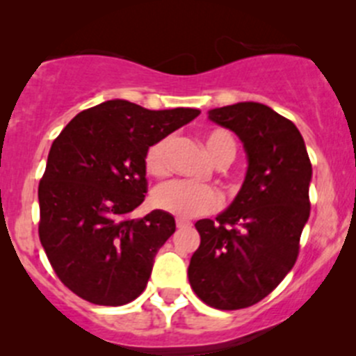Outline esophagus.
<instances>
[{"label": "esophagus", "instance_id": "34e87169", "mask_svg": "<svg viewBox=\"0 0 356 356\" xmlns=\"http://www.w3.org/2000/svg\"><path fill=\"white\" fill-rule=\"evenodd\" d=\"M189 227H191V221H188V219H182V218L177 219L179 230H182V228H189Z\"/></svg>", "mask_w": 356, "mask_h": 356}]
</instances>
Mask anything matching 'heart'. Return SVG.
I'll return each mask as SVG.
<instances>
[{
    "instance_id": "b5f03b06",
    "label": "heart",
    "mask_w": 356,
    "mask_h": 356,
    "mask_svg": "<svg viewBox=\"0 0 356 356\" xmlns=\"http://www.w3.org/2000/svg\"><path fill=\"white\" fill-rule=\"evenodd\" d=\"M170 138H161L154 142L145 152V168L151 175H163L168 170V147ZM205 149L212 161L219 163L223 159H234L237 152L232 133L227 129H214L205 135ZM152 204L158 209L177 218L189 219L197 216L209 214L221 205V197L212 186L200 182L174 179L159 184L152 191Z\"/></svg>"
}]
</instances>
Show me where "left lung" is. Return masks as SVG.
Returning <instances> with one entry per match:
<instances>
[{"label": "left lung", "instance_id": "1", "mask_svg": "<svg viewBox=\"0 0 356 356\" xmlns=\"http://www.w3.org/2000/svg\"><path fill=\"white\" fill-rule=\"evenodd\" d=\"M209 119L237 135L248 172L216 221L195 223L200 245L188 277L200 300L234 311L267 297L293 268L311 211L313 167L297 126L264 103L212 108Z\"/></svg>", "mask_w": 356, "mask_h": 356}]
</instances>
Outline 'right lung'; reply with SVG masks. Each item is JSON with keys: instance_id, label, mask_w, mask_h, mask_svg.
Listing matches in <instances>:
<instances>
[{"instance_id": "obj_1", "label": "right lung", "mask_w": 356, "mask_h": 356, "mask_svg": "<svg viewBox=\"0 0 356 356\" xmlns=\"http://www.w3.org/2000/svg\"><path fill=\"white\" fill-rule=\"evenodd\" d=\"M198 114L108 99L75 115L52 142L38 186V234L73 293L124 305L145 290L158 249L175 232L174 216L159 209L128 218L147 193L145 152Z\"/></svg>"}]
</instances>
